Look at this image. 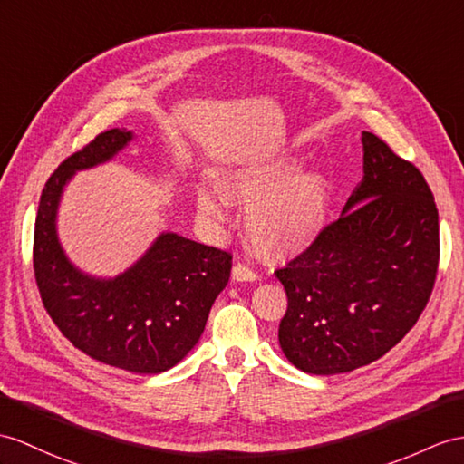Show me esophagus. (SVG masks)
I'll return each instance as SVG.
<instances>
[{"label":"esophagus","mask_w":464,"mask_h":464,"mask_svg":"<svg viewBox=\"0 0 464 464\" xmlns=\"http://www.w3.org/2000/svg\"><path fill=\"white\" fill-rule=\"evenodd\" d=\"M232 279L234 281H256L257 279V274L246 264H236L232 267Z\"/></svg>","instance_id":"1"}]
</instances>
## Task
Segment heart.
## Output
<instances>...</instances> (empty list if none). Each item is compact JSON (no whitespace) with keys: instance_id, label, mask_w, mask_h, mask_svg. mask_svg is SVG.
Instances as JSON below:
<instances>
[{"instance_id":"b5f03b06","label":"heart","mask_w":464,"mask_h":464,"mask_svg":"<svg viewBox=\"0 0 464 464\" xmlns=\"http://www.w3.org/2000/svg\"><path fill=\"white\" fill-rule=\"evenodd\" d=\"M299 173L293 160L244 165L220 180L224 195L247 207L246 234L256 250L274 262L295 257L319 238L331 207V183L321 173ZM197 207L210 224L226 220V200L198 188Z\"/></svg>"}]
</instances>
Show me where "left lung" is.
Here are the masks:
<instances>
[{"label":"left lung","instance_id":"8db88e82","mask_svg":"<svg viewBox=\"0 0 464 464\" xmlns=\"http://www.w3.org/2000/svg\"><path fill=\"white\" fill-rule=\"evenodd\" d=\"M364 179L307 250L276 271L287 293L279 344L314 376L374 362L398 344L431 297L439 212L425 177L362 131Z\"/></svg>","mask_w":464,"mask_h":464}]
</instances>
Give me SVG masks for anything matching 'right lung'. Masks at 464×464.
Segmentation results:
<instances>
[{"label": "right lung", "instance_id": "add662e5", "mask_svg": "<svg viewBox=\"0 0 464 464\" xmlns=\"http://www.w3.org/2000/svg\"><path fill=\"white\" fill-rule=\"evenodd\" d=\"M128 141L131 131H102L54 169L39 200L33 269L49 317L78 350L135 374H160L198 343L230 279L232 256L165 232L114 279L90 277L69 262L54 224L63 188L76 171L111 160Z\"/></svg>", "mask_w": 464, "mask_h": 464}]
</instances>
